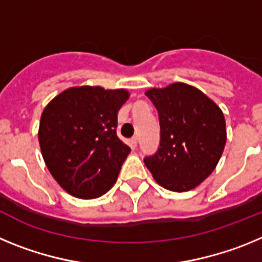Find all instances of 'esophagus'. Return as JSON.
<instances>
[{
    "label": "esophagus",
    "instance_id": "1",
    "mask_svg": "<svg viewBox=\"0 0 262 262\" xmlns=\"http://www.w3.org/2000/svg\"><path fill=\"white\" fill-rule=\"evenodd\" d=\"M138 142H139V138H138V136H134V138L131 139V143H133V147H138Z\"/></svg>",
    "mask_w": 262,
    "mask_h": 262
}]
</instances>
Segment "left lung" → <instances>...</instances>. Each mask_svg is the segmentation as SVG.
<instances>
[{"label": "left lung", "mask_w": 262, "mask_h": 262, "mask_svg": "<svg viewBox=\"0 0 262 262\" xmlns=\"http://www.w3.org/2000/svg\"><path fill=\"white\" fill-rule=\"evenodd\" d=\"M145 96L159 113L160 147L144 164L168 190H191L211 174L223 154V113L200 89L184 82L154 88Z\"/></svg>", "instance_id": "obj_1"}]
</instances>
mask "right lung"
Here are the masks:
<instances>
[{
  "label": "right lung",
  "instance_id": "obj_1",
  "mask_svg": "<svg viewBox=\"0 0 262 262\" xmlns=\"http://www.w3.org/2000/svg\"><path fill=\"white\" fill-rule=\"evenodd\" d=\"M124 89L77 86L64 90L41 113L39 144L48 170L71 195L93 200L117 182L131 152L117 135Z\"/></svg>",
  "mask_w": 262,
  "mask_h": 262
}]
</instances>
